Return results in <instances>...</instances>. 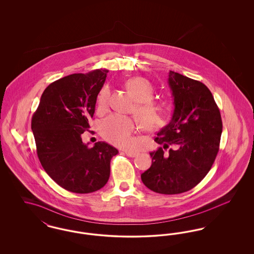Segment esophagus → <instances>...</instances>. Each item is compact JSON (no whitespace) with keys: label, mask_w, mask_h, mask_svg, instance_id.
<instances>
[{"label":"esophagus","mask_w":254,"mask_h":254,"mask_svg":"<svg viewBox=\"0 0 254 254\" xmlns=\"http://www.w3.org/2000/svg\"><path fill=\"white\" fill-rule=\"evenodd\" d=\"M124 152H125L126 155H127L128 157H135V156L138 154V152H136V151H130V150H125Z\"/></svg>","instance_id":"1"}]
</instances>
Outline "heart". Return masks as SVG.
I'll use <instances>...</instances> for the list:
<instances>
[{
	"mask_svg": "<svg viewBox=\"0 0 254 254\" xmlns=\"http://www.w3.org/2000/svg\"><path fill=\"white\" fill-rule=\"evenodd\" d=\"M126 85L137 101L134 113L145 128H154L160 126L170 111L169 102L155 100L153 85L143 77L129 79ZM110 89L105 85L97 97V109L106 110L109 106ZM136 128V123L131 117L120 114H111L101 124V132L111 144L127 147L132 145L131 134Z\"/></svg>",
	"mask_w": 254,
	"mask_h": 254,
	"instance_id": "obj_1",
	"label": "heart"
}]
</instances>
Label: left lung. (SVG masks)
<instances>
[{"label": "left lung", "mask_w": 254, "mask_h": 254, "mask_svg": "<svg viewBox=\"0 0 254 254\" xmlns=\"http://www.w3.org/2000/svg\"><path fill=\"white\" fill-rule=\"evenodd\" d=\"M169 85L175 106L172 118L154 138L163 146L149 153L152 164L141 179L154 192L179 194L193 189L211 169L223 124L206 85L174 71H169Z\"/></svg>", "instance_id": "obj_1"}]
</instances>
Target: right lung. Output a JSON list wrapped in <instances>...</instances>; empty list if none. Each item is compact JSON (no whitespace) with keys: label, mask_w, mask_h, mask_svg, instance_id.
<instances>
[{"label":"right lung","mask_w":254,"mask_h":254,"mask_svg":"<svg viewBox=\"0 0 254 254\" xmlns=\"http://www.w3.org/2000/svg\"><path fill=\"white\" fill-rule=\"evenodd\" d=\"M108 72L101 68L75 73L51 83L32 116L41 165L53 181L71 192L90 193L102 189L109 181L110 160L118 154L105 142L88 147L82 141Z\"/></svg>","instance_id":"right-lung-1"}]
</instances>
